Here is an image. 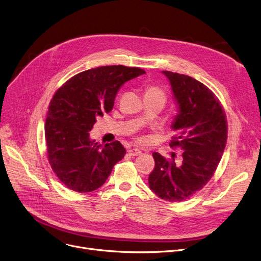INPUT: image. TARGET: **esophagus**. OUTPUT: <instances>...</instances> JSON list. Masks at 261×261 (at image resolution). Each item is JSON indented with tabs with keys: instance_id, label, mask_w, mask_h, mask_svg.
<instances>
[{
	"instance_id": "34e87169",
	"label": "esophagus",
	"mask_w": 261,
	"mask_h": 261,
	"mask_svg": "<svg viewBox=\"0 0 261 261\" xmlns=\"http://www.w3.org/2000/svg\"><path fill=\"white\" fill-rule=\"evenodd\" d=\"M127 152H128V155L129 156H140L142 152H141V150L140 149H137V148H130V149H128L127 150Z\"/></svg>"
}]
</instances>
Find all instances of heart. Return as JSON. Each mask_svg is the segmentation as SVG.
Wrapping results in <instances>:
<instances>
[{
	"label": "heart",
	"mask_w": 261,
	"mask_h": 261,
	"mask_svg": "<svg viewBox=\"0 0 261 261\" xmlns=\"http://www.w3.org/2000/svg\"><path fill=\"white\" fill-rule=\"evenodd\" d=\"M145 95H150V96H160L162 98L165 99V93L163 91V89H161L160 87L156 86V85H148L146 87V91ZM140 141H143V139H139Z\"/></svg>",
	"instance_id": "heart-1"
}]
</instances>
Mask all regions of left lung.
<instances>
[{
    "instance_id": "1",
    "label": "left lung",
    "mask_w": 261,
    "mask_h": 261,
    "mask_svg": "<svg viewBox=\"0 0 261 261\" xmlns=\"http://www.w3.org/2000/svg\"><path fill=\"white\" fill-rule=\"evenodd\" d=\"M162 72L179 106L170 146L182 149V161L178 164L152 152L155 168L148 185L161 199L181 202L203 189L217 170L225 148L227 122L220 101L207 86L187 74Z\"/></svg>"
}]
</instances>
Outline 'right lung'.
<instances>
[{"instance_id":"obj_1","label":"right lung","mask_w":261,"mask_h":261,"mask_svg":"<svg viewBox=\"0 0 261 261\" xmlns=\"http://www.w3.org/2000/svg\"><path fill=\"white\" fill-rule=\"evenodd\" d=\"M143 73L123 65L91 68L71 76L55 93L45 122L46 147L53 171L69 190L96 191L126 154L119 141L101 145L89 139L88 132L98 117L113 110L120 87Z\"/></svg>"}]
</instances>
